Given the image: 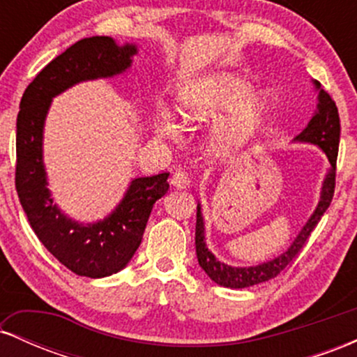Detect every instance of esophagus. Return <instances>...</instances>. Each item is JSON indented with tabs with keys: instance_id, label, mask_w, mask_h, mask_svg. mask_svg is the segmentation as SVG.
Returning a JSON list of instances; mask_svg holds the SVG:
<instances>
[{
	"instance_id": "esophagus-1",
	"label": "esophagus",
	"mask_w": 357,
	"mask_h": 357,
	"mask_svg": "<svg viewBox=\"0 0 357 357\" xmlns=\"http://www.w3.org/2000/svg\"><path fill=\"white\" fill-rule=\"evenodd\" d=\"M190 176H188V173H184V171H176L173 178H171V184L174 188H178V190H186L190 186Z\"/></svg>"
}]
</instances>
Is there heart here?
<instances>
[{
  "label": "heart",
  "mask_w": 357,
  "mask_h": 357,
  "mask_svg": "<svg viewBox=\"0 0 357 357\" xmlns=\"http://www.w3.org/2000/svg\"><path fill=\"white\" fill-rule=\"evenodd\" d=\"M253 84L236 73H216L191 82L184 89L179 116L186 122L211 121L230 111L215 127L213 146L221 154H231L248 144L267 122L272 97L267 92L250 93ZM166 132L169 127L161 124Z\"/></svg>",
  "instance_id": "b5f03b06"
}]
</instances>
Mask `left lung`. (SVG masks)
<instances>
[{"mask_svg": "<svg viewBox=\"0 0 357 357\" xmlns=\"http://www.w3.org/2000/svg\"><path fill=\"white\" fill-rule=\"evenodd\" d=\"M314 87L319 92L317 99V110L310 119V122L302 130L298 136L294 139L297 142H309V144L319 146L326 153L329 159L331 167L327 171L326 179L322 183L321 199H319L317 208H315L312 216L304 225L297 238L292 241L289 250L278 255L273 260L264 261V264L255 265V267H231V265L223 264L208 250L206 241H204V223L202 215V204L198 203L196 208V233H195V243H196V257H198V264L206 275L211 278L215 284L221 287H228V289H245V287H252L261 282H267L270 278L277 277L278 273L284 270L297 253L301 252L302 247L305 245L307 238L317 223L321 221L322 215L329 208L331 202L334 196L335 188V161H337V149H339V137H341V122H339V112L335 107V102L331 99L329 93L321 89L319 82H314Z\"/></svg>", "mask_w": 357, "mask_h": 357, "instance_id": "left-lung-1", "label": "left lung"}]
</instances>
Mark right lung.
Masks as SVG:
<instances>
[{
  "instance_id": "add662e5",
  "label": "right lung",
  "mask_w": 357,
  "mask_h": 357,
  "mask_svg": "<svg viewBox=\"0 0 357 357\" xmlns=\"http://www.w3.org/2000/svg\"><path fill=\"white\" fill-rule=\"evenodd\" d=\"M136 45L110 36L79 40L53 59L24 90L16 119L15 184L30 227L61 265L80 277L117 273L141 245L154 203L169 190L161 173L132 179L116 210L96 223H79L53 203L43 165V127L52 99L85 80L109 79L126 72Z\"/></svg>"
}]
</instances>
